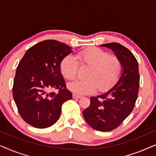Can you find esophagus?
<instances>
[{
    "label": "esophagus",
    "mask_w": 156,
    "mask_h": 156,
    "mask_svg": "<svg viewBox=\"0 0 156 156\" xmlns=\"http://www.w3.org/2000/svg\"><path fill=\"white\" fill-rule=\"evenodd\" d=\"M72 97H73V99H80V98H82V96L78 95V94H73V96H72Z\"/></svg>",
    "instance_id": "esophagus-1"
}]
</instances>
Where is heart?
I'll return each instance as SVG.
<instances>
[{"instance_id":"obj_1","label":"heart","mask_w":156,"mask_h":156,"mask_svg":"<svg viewBox=\"0 0 156 156\" xmlns=\"http://www.w3.org/2000/svg\"><path fill=\"white\" fill-rule=\"evenodd\" d=\"M67 55L60 63V72L69 81L77 76L80 65L89 66L85 74L86 80L70 83L68 88L76 94H87L97 89L104 91L112 87L121 76L123 64L118 57L110 56L101 49L91 47L79 50L75 55ZM76 58L78 61L76 59Z\"/></svg>"}]
</instances>
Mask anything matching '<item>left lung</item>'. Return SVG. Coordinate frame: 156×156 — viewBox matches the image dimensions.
I'll return each instance as SVG.
<instances>
[{
    "instance_id": "obj_1",
    "label": "left lung",
    "mask_w": 156,
    "mask_h": 156,
    "mask_svg": "<svg viewBox=\"0 0 156 156\" xmlns=\"http://www.w3.org/2000/svg\"><path fill=\"white\" fill-rule=\"evenodd\" d=\"M112 49L123 64L118 82L107 92L92 97L90 105L83 112L91 127L111 131L119 127L133 111L139 89V71L136 57L129 49L116 42L101 44Z\"/></svg>"
}]
</instances>
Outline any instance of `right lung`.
<instances>
[{"label":"right lung","mask_w":156,"mask_h":156,"mask_svg":"<svg viewBox=\"0 0 156 156\" xmlns=\"http://www.w3.org/2000/svg\"><path fill=\"white\" fill-rule=\"evenodd\" d=\"M71 52L63 42L47 40L29 48L19 62L12 96L19 114L32 126H52L60 116L62 104L72 99L59 71L62 60Z\"/></svg>","instance_id":"obj_1"}]
</instances>
